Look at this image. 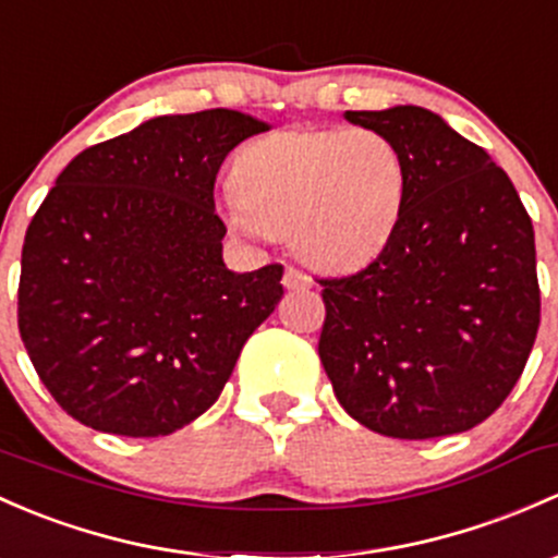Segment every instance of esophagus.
<instances>
[{
  "label": "esophagus",
  "mask_w": 558,
  "mask_h": 558,
  "mask_svg": "<svg viewBox=\"0 0 558 558\" xmlns=\"http://www.w3.org/2000/svg\"><path fill=\"white\" fill-rule=\"evenodd\" d=\"M283 286H286V289H291V291H299V289H310V286H313V280H310L307 275L302 272V269L286 267V272H283Z\"/></svg>",
  "instance_id": "34e87169"
}]
</instances>
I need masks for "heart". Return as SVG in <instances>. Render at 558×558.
<instances>
[{"mask_svg": "<svg viewBox=\"0 0 558 558\" xmlns=\"http://www.w3.org/2000/svg\"><path fill=\"white\" fill-rule=\"evenodd\" d=\"M225 219L248 238L291 234L310 267H363L390 243L409 192L403 151L377 128L275 131L240 149Z\"/></svg>", "mask_w": 558, "mask_h": 558, "instance_id": "heart-1", "label": "heart"}]
</instances>
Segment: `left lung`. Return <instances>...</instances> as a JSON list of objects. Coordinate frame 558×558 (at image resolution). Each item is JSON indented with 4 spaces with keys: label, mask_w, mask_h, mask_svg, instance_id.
Returning a JSON list of instances; mask_svg holds the SVG:
<instances>
[{
    "label": "left lung",
    "mask_w": 558,
    "mask_h": 558,
    "mask_svg": "<svg viewBox=\"0 0 558 558\" xmlns=\"http://www.w3.org/2000/svg\"><path fill=\"white\" fill-rule=\"evenodd\" d=\"M344 117L396 141L409 192L377 259L318 280L320 363L368 430L409 441L471 430L519 383L541 326L530 214L508 173L433 111Z\"/></svg>",
    "instance_id": "8db88e82"
}]
</instances>
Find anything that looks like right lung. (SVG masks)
I'll use <instances>...</instances> for the list:
<instances>
[{
  "instance_id": "obj_1",
  "label": "right lung",
  "mask_w": 558,
  "mask_h": 558,
  "mask_svg": "<svg viewBox=\"0 0 558 558\" xmlns=\"http://www.w3.org/2000/svg\"><path fill=\"white\" fill-rule=\"evenodd\" d=\"M232 109L166 114L80 151L23 240L17 328L43 385L82 425L168 436L214 407L283 267L232 272L214 184L240 141Z\"/></svg>"
}]
</instances>
